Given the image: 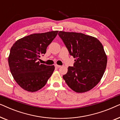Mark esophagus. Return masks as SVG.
Masks as SVG:
<instances>
[{"label":"esophagus","mask_w":120,"mask_h":120,"mask_svg":"<svg viewBox=\"0 0 120 120\" xmlns=\"http://www.w3.org/2000/svg\"><path fill=\"white\" fill-rule=\"evenodd\" d=\"M55 67H56V68H60V67H61V65H59L56 64L55 65Z\"/></svg>","instance_id":"1"}]
</instances>
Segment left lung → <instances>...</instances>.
<instances>
[{"label": "left lung", "instance_id": "1", "mask_svg": "<svg viewBox=\"0 0 120 120\" xmlns=\"http://www.w3.org/2000/svg\"><path fill=\"white\" fill-rule=\"evenodd\" d=\"M58 35L75 59L63 79L77 93L92 90L101 81L106 67L107 56L102 44L96 38L80 33L60 31Z\"/></svg>", "mask_w": 120, "mask_h": 120}]
</instances>
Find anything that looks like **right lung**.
Masks as SVG:
<instances>
[{"mask_svg":"<svg viewBox=\"0 0 120 120\" xmlns=\"http://www.w3.org/2000/svg\"><path fill=\"white\" fill-rule=\"evenodd\" d=\"M58 32L30 34L17 40L11 47L8 57L10 70L14 80L23 90L30 92L38 91L51 76L55 66L40 64L39 60Z\"/></svg>","mask_w":120,"mask_h":120,"instance_id":"add662e5","label":"right lung"}]
</instances>
